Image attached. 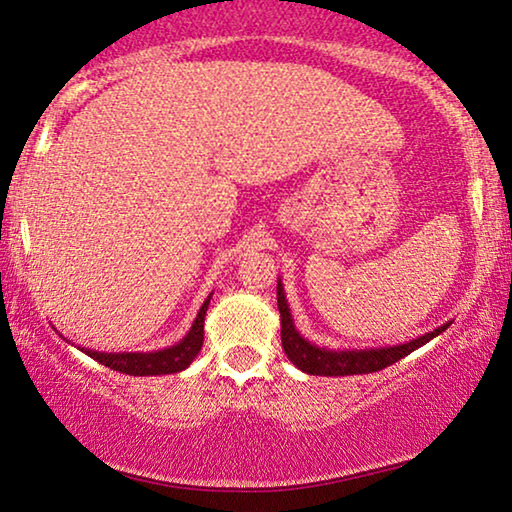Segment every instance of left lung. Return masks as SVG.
Returning <instances> with one entry per match:
<instances>
[{"label":"left lung","mask_w":512,"mask_h":512,"mask_svg":"<svg viewBox=\"0 0 512 512\" xmlns=\"http://www.w3.org/2000/svg\"><path fill=\"white\" fill-rule=\"evenodd\" d=\"M277 307L279 317H282V347L284 354L289 356L293 366L303 370L307 375H324V377H345V375H366L375 373L391 366V363L401 361L403 356L415 352L426 342L436 338L450 326V321L443 326L433 328V331L419 335L415 340L403 342V345H387V347H366V349H328L312 345L298 333L296 324H293L289 300L284 296L282 279H277Z\"/></svg>","instance_id":"1"}]
</instances>
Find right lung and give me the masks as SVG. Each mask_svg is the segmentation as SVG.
I'll return each instance as SVG.
<instances>
[{
	"instance_id": "1",
	"label": "right lung",
	"mask_w": 512,
	"mask_h": 512,
	"mask_svg": "<svg viewBox=\"0 0 512 512\" xmlns=\"http://www.w3.org/2000/svg\"><path fill=\"white\" fill-rule=\"evenodd\" d=\"M209 300H212V293H209L205 303H202L191 331H188L177 345L158 349V352H95V349H86V347H81V352H86L90 359L102 363V366L118 370V373H125V375L149 377V375L181 373V370L191 366L193 359L202 349V340H205V314H207Z\"/></svg>"
}]
</instances>
